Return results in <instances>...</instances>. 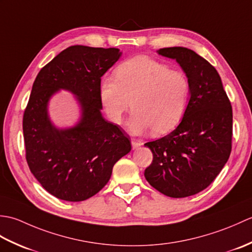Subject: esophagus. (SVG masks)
<instances>
[{
    "label": "esophagus",
    "mask_w": 252,
    "mask_h": 252,
    "mask_svg": "<svg viewBox=\"0 0 252 252\" xmlns=\"http://www.w3.org/2000/svg\"><path fill=\"white\" fill-rule=\"evenodd\" d=\"M131 144H132L133 149H137L138 147H140V146L142 145V143H141L140 141H137V140H132V141H131Z\"/></svg>",
    "instance_id": "obj_1"
}]
</instances>
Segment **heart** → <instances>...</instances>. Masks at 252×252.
Instances as JSON below:
<instances>
[{
    "label": "heart",
    "instance_id": "obj_1",
    "mask_svg": "<svg viewBox=\"0 0 252 252\" xmlns=\"http://www.w3.org/2000/svg\"><path fill=\"white\" fill-rule=\"evenodd\" d=\"M190 85L186 74L147 56H136L115 70L114 78L99 83V99L108 119L120 125L131 109L127 122L132 134L152 130L161 135L179 125L189 106Z\"/></svg>",
    "mask_w": 252,
    "mask_h": 252
}]
</instances>
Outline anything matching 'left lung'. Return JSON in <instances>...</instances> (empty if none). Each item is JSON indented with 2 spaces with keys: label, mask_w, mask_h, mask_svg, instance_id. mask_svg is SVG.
I'll list each match as a JSON object with an SVG mask.
<instances>
[{
  "label": "left lung",
  "mask_w": 252,
  "mask_h": 252,
  "mask_svg": "<svg viewBox=\"0 0 252 252\" xmlns=\"http://www.w3.org/2000/svg\"><path fill=\"white\" fill-rule=\"evenodd\" d=\"M157 53L178 62L189 81L190 97L172 132L144 144L153 153V162L144 175L165 196L189 197L207 189L227 162L232 151V106L218 71L205 58L181 46Z\"/></svg>",
  "instance_id": "left-lung-1"
}]
</instances>
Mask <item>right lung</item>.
Masks as SVG:
<instances>
[{
    "label": "right lung",
    "instance_id": "right-lung-1",
    "mask_svg": "<svg viewBox=\"0 0 252 252\" xmlns=\"http://www.w3.org/2000/svg\"><path fill=\"white\" fill-rule=\"evenodd\" d=\"M122 53L110 47L73 45L41 69L24 114L26 159L43 189L62 200L83 201L108 183L115 163L131 151L119 126L105 120L100 78ZM65 89L80 106L79 121L61 129L51 122L48 103Z\"/></svg>",
    "mask_w": 252,
    "mask_h": 252
}]
</instances>
